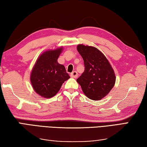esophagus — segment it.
<instances>
[{
    "mask_svg": "<svg viewBox=\"0 0 147 147\" xmlns=\"http://www.w3.org/2000/svg\"><path fill=\"white\" fill-rule=\"evenodd\" d=\"M78 74L76 71H74L73 72H71L70 74V76L71 78H76L77 77H78Z\"/></svg>",
    "mask_w": 147,
    "mask_h": 147,
    "instance_id": "34e87169",
    "label": "esophagus"
}]
</instances>
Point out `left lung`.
Segmentation results:
<instances>
[{"label": "left lung", "instance_id": "left-lung-1", "mask_svg": "<svg viewBox=\"0 0 147 147\" xmlns=\"http://www.w3.org/2000/svg\"><path fill=\"white\" fill-rule=\"evenodd\" d=\"M77 49L85 65V71L77 82L89 99H102L115 85L116 77L113 69L105 55L96 47L80 44Z\"/></svg>", "mask_w": 147, "mask_h": 147}]
</instances>
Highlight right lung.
Returning a JSON list of instances; mask_svg holds the SVG:
<instances>
[{
    "label": "right lung",
    "mask_w": 147,
    "mask_h": 147,
    "mask_svg": "<svg viewBox=\"0 0 147 147\" xmlns=\"http://www.w3.org/2000/svg\"><path fill=\"white\" fill-rule=\"evenodd\" d=\"M62 47L49 50L37 59L31 72L30 81L35 92L45 98L56 95L65 81L70 78L64 65L58 63L57 59Z\"/></svg>",
    "instance_id": "obj_1"
}]
</instances>
